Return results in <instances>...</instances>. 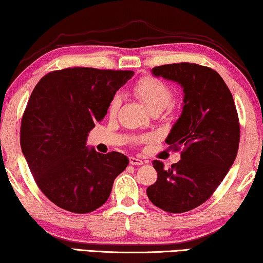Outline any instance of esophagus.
Segmentation results:
<instances>
[{
  "label": "esophagus",
  "mask_w": 263,
  "mask_h": 263,
  "mask_svg": "<svg viewBox=\"0 0 263 263\" xmlns=\"http://www.w3.org/2000/svg\"><path fill=\"white\" fill-rule=\"evenodd\" d=\"M130 163L132 165H140V164H143V161L139 160V158H137V157H130Z\"/></svg>",
  "instance_id": "34e87169"
}]
</instances>
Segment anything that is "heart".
Instances as JSON below:
<instances>
[{
  "label": "heart",
  "instance_id": "b5f03b06",
  "mask_svg": "<svg viewBox=\"0 0 263 263\" xmlns=\"http://www.w3.org/2000/svg\"><path fill=\"white\" fill-rule=\"evenodd\" d=\"M133 91L142 100L146 108L153 110H163L173 103L174 94L170 87L155 77H143L133 86ZM120 106V99L114 96L108 106L109 116H114Z\"/></svg>",
  "mask_w": 263,
  "mask_h": 263
}]
</instances>
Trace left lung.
Wrapping results in <instances>:
<instances>
[{
    "mask_svg": "<svg viewBox=\"0 0 263 263\" xmlns=\"http://www.w3.org/2000/svg\"><path fill=\"white\" fill-rule=\"evenodd\" d=\"M157 77L183 88V109L165 139L181 160L164 168L155 160L157 181L146 194L169 213L191 211L209 199L234 164L239 145V120L234 98L216 70L194 63L155 66Z\"/></svg>",
    "mask_w": 263,
    "mask_h": 263,
    "instance_id": "1",
    "label": "left lung"
}]
</instances>
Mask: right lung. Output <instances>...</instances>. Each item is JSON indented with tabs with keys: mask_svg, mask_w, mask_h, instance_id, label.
<instances>
[{
	"mask_svg": "<svg viewBox=\"0 0 263 263\" xmlns=\"http://www.w3.org/2000/svg\"><path fill=\"white\" fill-rule=\"evenodd\" d=\"M133 73L68 68L49 72L33 89L21 120V150L36 186L61 209L93 212L127 167L123 154L88 150L86 142Z\"/></svg>",
	"mask_w": 263,
	"mask_h": 263,
	"instance_id": "1",
	"label": "right lung"
}]
</instances>
